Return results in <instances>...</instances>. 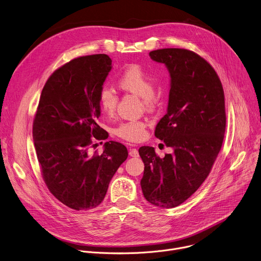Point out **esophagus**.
<instances>
[{"label": "esophagus", "instance_id": "1", "mask_svg": "<svg viewBox=\"0 0 261 261\" xmlns=\"http://www.w3.org/2000/svg\"><path fill=\"white\" fill-rule=\"evenodd\" d=\"M129 155H130V156H133V158L139 156L138 150H137L136 148H130V149H129Z\"/></svg>", "mask_w": 261, "mask_h": 261}]
</instances>
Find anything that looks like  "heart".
<instances>
[{
  "label": "heart",
  "mask_w": 261,
  "mask_h": 261,
  "mask_svg": "<svg viewBox=\"0 0 261 261\" xmlns=\"http://www.w3.org/2000/svg\"><path fill=\"white\" fill-rule=\"evenodd\" d=\"M119 86L121 89L142 98L143 105L147 109L154 106L155 95L153 93V81L151 76L140 67L135 65L128 67L119 77ZM98 103L106 115L112 116L117 109L118 95L112 88L102 87L98 93ZM115 134L127 141H140L145 137V124L137 120L123 122L115 129Z\"/></svg>",
  "instance_id": "heart-1"
}]
</instances>
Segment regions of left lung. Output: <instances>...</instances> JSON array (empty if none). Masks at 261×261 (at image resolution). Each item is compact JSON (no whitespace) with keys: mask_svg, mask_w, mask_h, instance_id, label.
Returning a JSON list of instances; mask_svg holds the SVG:
<instances>
[{"mask_svg":"<svg viewBox=\"0 0 261 261\" xmlns=\"http://www.w3.org/2000/svg\"><path fill=\"white\" fill-rule=\"evenodd\" d=\"M149 56L170 76L167 114L154 136L173 151L160 158L153 147L139 148L144 163L140 186L148 203L169 209L187 201L209 175L225 132L224 94L216 71L198 54L165 48Z\"/></svg>","mask_w":261,"mask_h":261,"instance_id":"1","label":"left lung"}]
</instances>
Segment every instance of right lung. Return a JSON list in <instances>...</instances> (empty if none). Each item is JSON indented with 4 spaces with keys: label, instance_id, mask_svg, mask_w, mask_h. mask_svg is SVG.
I'll use <instances>...</instances> for the list:
<instances>
[{
    "label": "right lung",
    "instance_id": "1",
    "mask_svg": "<svg viewBox=\"0 0 261 261\" xmlns=\"http://www.w3.org/2000/svg\"><path fill=\"white\" fill-rule=\"evenodd\" d=\"M106 54L75 58L46 82L34 120L33 138L43 178L51 194L77 210L96 208L105 199L128 150L108 141L103 152H89L92 139H106L97 125L98 93L112 70Z\"/></svg>",
    "mask_w": 261,
    "mask_h": 261
}]
</instances>
